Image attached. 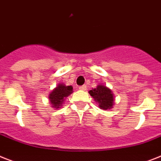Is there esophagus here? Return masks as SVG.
Wrapping results in <instances>:
<instances>
[{
  "label": "esophagus",
  "instance_id": "obj_1",
  "mask_svg": "<svg viewBox=\"0 0 161 161\" xmlns=\"http://www.w3.org/2000/svg\"><path fill=\"white\" fill-rule=\"evenodd\" d=\"M79 89L80 90H86V86H80Z\"/></svg>",
  "mask_w": 161,
  "mask_h": 161
}]
</instances>
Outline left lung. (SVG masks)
Instances as JSON below:
<instances>
[{
	"label": "left lung",
	"mask_w": 161,
	"mask_h": 161,
	"mask_svg": "<svg viewBox=\"0 0 161 161\" xmlns=\"http://www.w3.org/2000/svg\"><path fill=\"white\" fill-rule=\"evenodd\" d=\"M92 98L96 103H99V108L103 110L111 109L114 104V93L108 87L104 85L99 84L96 88L89 91Z\"/></svg>",
	"instance_id": "left-lung-1"
}]
</instances>
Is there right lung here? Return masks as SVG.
I'll return each mask as SVG.
<instances>
[{
	"label": "right lung",
	"instance_id": "add662e5",
	"mask_svg": "<svg viewBox=\"0 0 161 161\" xmlns=\"http://www.w3.org/2000/svg\"><path fill=\"white\" fill-rule=\"evenodd\" d=\"M72 92L73 87L71 86H66L63 83L58 84L48 95L49 101L52 107L56 109L61 108L66 97H68Z\"/></svg>",
	"mask_w": 161,
	"mask_h": 161
}]
</instances>
